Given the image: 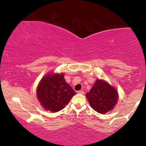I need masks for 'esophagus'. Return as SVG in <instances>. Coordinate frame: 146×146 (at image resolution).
<instances>
[{
  "instance_id": "1",
  "label": "esophagus",
  "mask_w": 146,
  "mask_h": 146,
  "mask_svg": "<svg viewBox=\"0 0 146 146\" xmlns=\"http://www.w3.org/2000/svg\"><path fill=\"white\" fill-rule=\"evenodd\" d=\"M77 93H78V94H84V91H82V90H81V91H77Z\"/></svg>"
}]
</instances>
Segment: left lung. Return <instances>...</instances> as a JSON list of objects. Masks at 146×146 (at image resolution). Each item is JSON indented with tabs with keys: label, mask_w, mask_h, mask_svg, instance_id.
Instances as JSON below:
<instances>
[{
	"label": "left lung",
	"mask_w": 146,
	"mask_h": 146,
	"mask_svg": "<svg viewBox=\"0 0 146 146\" xmlns=\"http://www.w3.org/2000/svg\"><path fill=\"white\" fill-rule=\"evenodd\" d=\"M86 95L91 107L101 114L112 111L118 100L116 88L100 79L96 80L90 92Z\"/></svg>",
	"instance_id": "1"
}]
</instances>
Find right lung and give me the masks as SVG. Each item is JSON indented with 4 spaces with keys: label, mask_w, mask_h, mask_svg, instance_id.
<instances>
[{
    "label": "right lung",
    "mask_w": 146,
    "mask_h": 146,
    "mask_svg": "<svg viewBox=\"0 0 146 146\" xmlns=\"http://www.w3.org/2000/svg\"><path fill=\"white\" fill-rule=\"evenodd\" d=\"M75 94L66 82L63 73L47 74L36 88V97L42 107L53 113L65 108Z\"/></svg>",
    "instance_id": "add662e5"
}]
</instances>
